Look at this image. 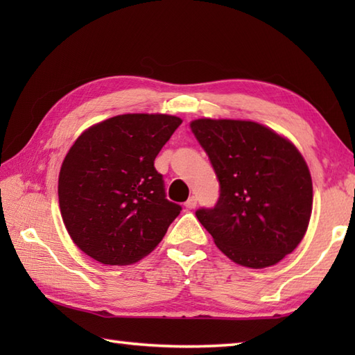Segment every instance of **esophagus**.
I'll return each instance as SVG.
<instances>
[{
    "mask_svg": "<svg viewBox=\"0 0 355 355\" xmlns=\"http://www.w3.org/2000/svg\"><path fill=\"white\" fill-rule=\"evenodd\" d=\"M184 206L187 209H195V207H197V197H191L189 200L184 202Z\"/></svg>",
    "mask_w": 355,
    "mask_h": 355,
    "instance_id": "1",
    "label": "esophagus"
}]
</instances>
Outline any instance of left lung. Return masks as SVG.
I'll return each mask as SVG.
<instances>
[{
    "mask_svg": "<svg viewBox=\"0 0 355 355\" xmlns=\"http://www.w3.org/2000/svg\"><path fill=\"white\" fill-rule=\"evenodd\" d=\"M191 130L220 182L212 209L198 221L233 262L275 266L302 241L313 210V182L290 140L248 120L198 119Z\"/></svg>",
    "mask_w": 355,
    "mask_h": 355,
    "instance_id": "8db88e82",
    "label": "left lung"
}]
</instances>
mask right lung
I'll list each match as a JSON object with an SVG mask.
<instances>
[{
    "label": "right lung",
    "instance_id": "obj_1",
    "mask_svg": "<svg viewBox=\"0 0 355 355\" xmlns=\"http://www.w3.org/2000/svg\"><path fill=\"white\" fill-rule=\"evenodd\" d=\"M182 119L122 114L82 132L59 172V207L73 243L105 266L145 258L180 215L154 160Z\"/></svg>",
    "mask_w": 355,
    "mask_h": 355
}]
</instances>
